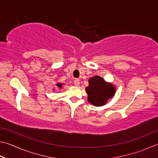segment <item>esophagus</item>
<instances>
[{"instance_id":"34e87169","label":"esophagus","mask_w":158,"mask_h":158,"mask_svg":"<svg viewBox=\"0 0 158 158\" xmlns=\"http://www.w3.org/2000/svg\"><path fill=\"white\" fill-rule=\"evenodd\" d=\"M74 84L76 85V86H78V85L80 84V80L78 79H74Z\"/></svg>"}]
</instances>
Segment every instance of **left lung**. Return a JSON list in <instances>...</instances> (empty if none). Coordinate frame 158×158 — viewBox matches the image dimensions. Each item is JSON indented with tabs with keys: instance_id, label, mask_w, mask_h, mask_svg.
I'll return each mask as SVG.
<instances>
[{
	"instance_id": "obj_1",
	"label": "left lung",
	"mask_w": 158,
	"mask_h": 158,
	"mask_svg": "<svg viewBox=\"0 0 158 158\" xmlns=\"http://www.w3.org/2000/svg\"><path fill=\"white\" fill-rule=\"evenodd\" d=\"M89 83V85L85 89L88 93V100L94 106L105 105L109 99L114 95L116 89L100 77H91Z\"/></svg>"
}]
</instances>
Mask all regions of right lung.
<instances>
[{"instance_id": "right-lung-1", "label": "right lung", "mask_w": 158, "mask_h": 158, "mask_svg": "<svg viewBox=\"0 0 158 158\" xmlns=\"http://www.w3.org/2000/svg\"><path fill=\"white\" fill-rule=\"evenodd\" d=\"M57 85H58V86L59 87V88H62V84H58Z\"/></svg>"}]
</instances>
